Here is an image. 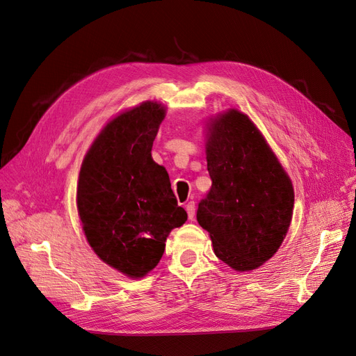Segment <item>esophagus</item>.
Instances as JSON below:
<instances>
[{
    "label": "esophagus",
    "mask_w": 356,
    "mask_h": 356,
    "mask_svg": "<svg viewBox=\"0 0 356 356\" xmlns=\"http://www.w3.org/2000/svg\"><path fill=\"white\" fill-rule=\"evenodd\" d=\"M186 211H188L189 219H193V218H195V202H193V200L188 202V204H186Z\"/></svg>",
    "instance_id": "esophagus-1"
}]
</instances>
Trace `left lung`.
I'll use <instances>...</instances> for the list:
<instances>
[{"label":"left lung","mask_w":356,"mask_h":356,"mask_svg":"<svg viewBox=\"0 0 356 356\" xmlns=\"http://www.w3.org/2000/svg\"><path fill=\"white\" fill-rule=\"evenodd\" d=\"M207 161L212 179L197 222L215 255L235 271L259 268L289 232L293 183L252 120L229 108L207 121Z\"/></svg>","instance_id":"1"}]
</instances>
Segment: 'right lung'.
Here are the masks:
<instances>
[{"mask_svg": "<svg viewBox=\"0 0 356 356\" xmlns=\"http://www.w3.org/2000/svg\"><path fill=\"white\" fill-rule=\"evenodd\" d=\"M167 108L144 101L112 117L83 157L76 207L88 244L106 266L143 278L163 257L165 239L188 220L165 168L152 157Z\"/></svg>", "mask_w": 356, "mask_h": 356, "instance_id": "add662e5", "label": "right lung"}]
</instances>
